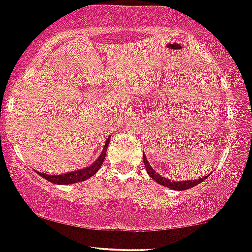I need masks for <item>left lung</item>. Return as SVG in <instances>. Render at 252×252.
Returning <instances> with one entry per match:
<instances>
[{"instance_id": "obj_1", "label": "left lung", "mask_w": 252, "mask_h": 252, "mask_svg": "<svg viewBox=\"0 0 252 252\" xmlns=\"http://www.w3.org/2000/svg\"><path fill=\"white\" fill-rule=\"evenodd\" d=\"M143 160H144V164H145L146 171H148L150 177H152V179L156 181L157 183H159V185L164 186V187L174 189V190H187V189L193 188L196 185H199V183H201L202 181L206 179V177H208V176H206V177H201V179H199V180L181 181V182H176V181H170V180L165 179V177H162L159 174H157V172L151 168V165H150L148 159H146L145 154H143Z\"/></svg>"}]
</instances>
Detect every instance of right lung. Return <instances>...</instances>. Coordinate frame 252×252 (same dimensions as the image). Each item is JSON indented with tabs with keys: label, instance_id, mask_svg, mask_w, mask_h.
<instances>
[{
	"label": "right lung",
	"instance_id": "right-lung-1",
	"mask_svg": "<svg viewBox=\"0 0 252 252\" xmlns=\"http://www.w3.org/2000/svg\"><path fill=\"white\" fill-rule=\"evenodd\" d=\"M109 144V139H107L106 145L101 152L100 157L95 160L92 165L88 166V168L84 169H80V170H76L72 172H67V174H63V175H47V174H42V172H38L41 177H44L45 180L50 181L51 183H55V185H71V183H77V182H82L84 180H88L89 177L94 176L96 172L98 171L100 166L102 165L104 158H106V152H107V148H108Z\"/></svg>",
	"mask_w": 252,
	"mask_h": 252
}]
</instances>
